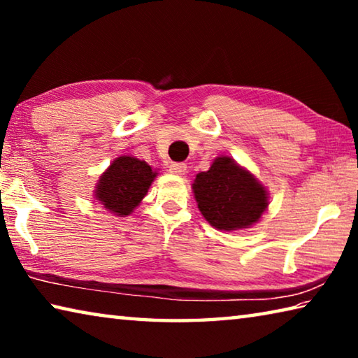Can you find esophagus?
Masks as SVG:
<instances>
[{
  "instance_id": "esophagus-1",
  "label": "esophagus",
  "mask_w": 358,
  "mask_h": 358,
  "mask_svg": "<svg viewBox=\"0 0 358 358\" xmlns=\"http://www.w3.org/2000/svg\"><path fill=\"white\" fill-rule=\"evenodd\" d=\"M186 169H187V166L183 164V162H172L171 164V172L175 175H185Z\"/></svg>"
}]
</instances>
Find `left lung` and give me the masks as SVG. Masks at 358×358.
<instances>
[{
  "instance_id": "left-lung-1",
  "label": "left lung",
  "mask_w": 358,
  "mask_h": 358,
  "mask_svg": "<svg viewBox=\"0 0 358 358\" xmlns=\"http://www.w3.org/2000/svg\"><path fill=\"white\" fill-rule=\"evenodd\" d=\"M192 189L205 220L227 232L250 227L268 207L265 187L227 156L216 157L210 171L197 173Z\"/></svg>"
}]
</instances>
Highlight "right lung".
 Masks as SVG:
<instances>
[{
    "label": "right lung",
    "mask_w": 358,
    "mask_h": 358,
    "mask_svg": "<svg viewBox=\"0 0 358 358\" xmlns=\"http://www.w3.org/2000/svg\"><path fill=\"white\" fill-rule=\"evenodd\" d=\"M156 172L145 161L132 156H120L102 173L96 199L113 213L126 216L147 194Z\"/></svg>",
    "instance_id": "obj_1"
}]
</instances>
